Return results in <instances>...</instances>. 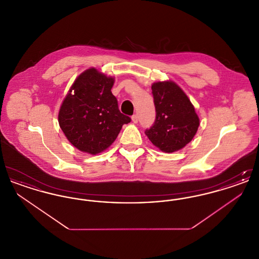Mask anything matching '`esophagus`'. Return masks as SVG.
Instances as JSON below:
<instances>
[{"label": "esophagus", "instance_id": "esophagus-1", "mask_svg": "<svg viewBox=\"0 0 259 259\" xmlns=\"http://www.w3.org/2000/svg\"><path fill=\"white\" fill-rule=\"evenodd\" d=\"M132 121H133L134 123H138V115H137V114L132 115Z\"/></svg>", "mask_w": 259, "mask_h": 259}]
</instances>
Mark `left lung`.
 <instances>
[{"instance_id":"obj_1","label":"left lung","mask_w":259,"mask_h":259,"mask_svg":"<svg viewBox=\"0 0 259 259\" xmlns=\"http://www.w3.org/2000/svg\"><path fill=\"white\" fill-rule=\"evenodd\" d=\"M151 90L156 115L154 123L146 130V135L164 152L185 148L199 127L193 105L181 87L172 81L155 82Z\"/></svg>"}]
</instances>
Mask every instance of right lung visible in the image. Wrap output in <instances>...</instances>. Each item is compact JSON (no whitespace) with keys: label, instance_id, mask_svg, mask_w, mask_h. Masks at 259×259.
<instances>
[{"label":"right lung","instance_id":"add662e5","mask_svg":"<svg viewBox=\"0 0 259 259\" xmlns=\"http://www.w3.org/2000/svg\"><path fill=\"white\" fill-rule=\"evenodd\" d=\"M114 79L94 68L80 74L64 99L58 121L74 148L97 154L109 148L131 118L118 109L111 89Z\"/></svg>","mask_w":259,"mask_h":259}]
</instances>
